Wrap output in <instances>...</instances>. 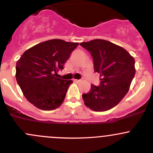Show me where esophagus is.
Listing matches in <instances>:
<instances>
[{
  "label": "esophagus",
  "mask_w": 153,
  "mask_h": 153,
  "mask_svg": "<svg viewBox=\"0 0 153 153\" xmlns=\"http://www.w3.org/2000/svg\"><path fill=\"white\" fill-rule=\"evenodd\" d=\"M74 81H75V82H77V83H79V82H81V79H75Z\"/></svg>",
  "instance_id": "esophagus-1"
}]
</instances>
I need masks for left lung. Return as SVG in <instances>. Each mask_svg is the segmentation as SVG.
Returning a JSON list of instances; mask_svg holds the SVG:
<instances>
[{
    "instance_id": "1",
    "label": "left lung",
    "mask_w": 153,
    "mask_h": 153,
    "mask_svg": "<svg viewBox=\"0 0 153 153\" xmlns=\"http://www.w3.org/2000/svg\"><path fill=\"white\" fill-rule=\"evenodd\" d=\"M90 52L94 71L100 74L99 86L92 84L89 93L83 94L85 105L93 111L104 112L124 98L135 74V60L124 48L102 39L80 44Z\"/></svg>"
}]
</instances>
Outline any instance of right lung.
Listing matches in <instances>:
<instances>
[{
	"label": "right lung",
	"mask_w": 153,
	"mask_h": 153,
	"mask_svg": "<svg viewBox=\"0 0 153 153\" xmlns=\"http://www.w3.org/2000/svg\"><path fill=\"white\" fill-rule=\"evenodd\" d=\"M78 43L52 39L40 43L24 52L16 63V80L29 102L43 110L59 107L72 80L58 78L59 69Z\"/></svg>",
	"instance_id": "right-lung-1"
}]
</instances>
